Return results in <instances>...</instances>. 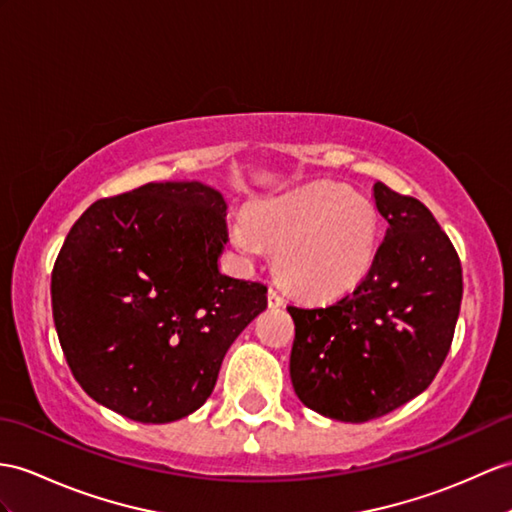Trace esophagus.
Listing matches in <instances>:
<instances>
[{
  "label": "esophagus",
  "instance_id": "esophagus-1",
  "mask_svg": "<svg viewBox=\"0 0 512 512\" xmlns=\"http://www.w3.org/2000/svg\"><path fill=\"white\" fill-rule=\"evenodd\" d=\"M267 302H269V308H282L284 306V297L276 289H269Z\"/></svg>",
  "mask_w": 512,
  "mask_h": 512
}]
</instances>
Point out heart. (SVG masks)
<instances>
[{"mask_svg": "<svg viewBox=\"0 0 512 512\" xmlns=\"http://www.w3.org/2000/svg\"><path fill=\"white\" fill-rule=\"evenodd\" d=\"M232 245L260 258L278 247V273L295 293L341 295L363 280L378 249V217L363 197L341 184H310L254 204L232 219Z\"/></svg>", "mask_w": 512, "mask_h": 512, "instance_id": "obj_1", "label": "heart"}]
</instances>
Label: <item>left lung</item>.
<instances>
[{
	"label": "left lung",
	"mask_w": 512,
	"mask_h": 512,
	"mask_svg": "<svg viewBox=\"0 0 512 512\" xmlns=\"http://www.w3.org/2000/svg\"><path fill=\"white\" fill-rule=\"evenodd\" d=\"M389 223L367 276L323 308L289 306L291 382L315 413L363 423L423 393L454 339L463 269L419 199L373 184Z\"/></svg>",
	"instance_id": "1"
}]
</instances>
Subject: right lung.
<instances>
[{
	"label": "right lung",
	"instance_id": "right-lung-1",
	"mask_svg": "<svg viewBox=\"0 0 512 512\" xmlns=\"http://www.w3.org/2000/svg\"><path fill=\"white\" fill-rule=\"evenodd\" d=\"M228 204L202 182L99 199L52 271L58 341L97 404L141 423L195 413L223 356L267 308V286L219 271Z\"/></svg>",
	"mask_w": 512,
	"mask_h": 512
}]
</instances>
